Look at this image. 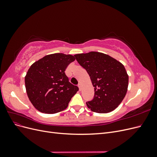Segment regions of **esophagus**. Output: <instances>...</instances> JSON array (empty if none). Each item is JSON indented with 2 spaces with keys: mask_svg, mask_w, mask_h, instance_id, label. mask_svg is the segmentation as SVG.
I'll return each instance as SVG.
<instances>
[{
  "mask_svg": "<svg viewBox=\"0 0 157 157\" xmlns=\"http://www.w3.org/2000/svg\"><path fill=\"white\" fill-rule=\"evenodd\" d=\"M78 88H79V90H81V88H82V87H81V84H78Z\"/></svg>",
  "mask_w": 157,
  "mask_h": 157,
  "instance_id": "1",
  "label": "esophagus"
}]
</instances>
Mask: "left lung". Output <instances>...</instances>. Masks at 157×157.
<instances>
[{
	"mask_svg": "<svg viewBox=\"0 0 157 157\" xmlns=\"http://www.w3.org/2000/svg\"><path fill=\"white\" fill-rule=\"evenodd\" d=\"M86 70L94 87V98L86 102L92 111L107 113L115 110L124 98L128 75L124 66L116 59L98 52L74 56Z\"/></svg>",
	"mask_w": 157,
	"mask_h": 157,
	"instance_id": "left-lung-1",
	"label": "left lung"
}]
</instances>
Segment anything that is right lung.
Here are the masks:
<instances>
[{
    "label": "right lung",
    "instance_id": "1",
    "mask_svg": "<svg viewBox=\"0 0 157 157\" xmlns=\"http://www.w3.org/2000/svg\"><path fill=\"white\" fill-rule=\"evenodd\" d=\"M75 60L74 56L56 53L46 55L33 63L25 77L26 92L38 111L54 114L63 111L78 92L65 71Z\"/></svg>",
    "mask_w": 157,
    "mask_h": 157
}]
</instances>
